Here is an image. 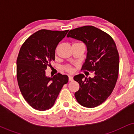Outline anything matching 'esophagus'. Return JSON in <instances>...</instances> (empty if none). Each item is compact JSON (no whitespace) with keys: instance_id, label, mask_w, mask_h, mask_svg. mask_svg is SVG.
<instances>
[{"instance_id":"1","label":"esophagus","mask_w":134,"mask_h":134,"mask_svg":"<svg viewBox=\"0 0 134 134\" xmlns=\"http://www.w3.org/2000/svg\"><path fill=\"white\" fill-rule=\"evenodd\" d=\"M69 81H73V77H72V76H69Z\"/></svg>"}]
</instances>
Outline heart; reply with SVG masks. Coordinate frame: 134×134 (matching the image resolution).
<instances>
[{
    "label": "heart",
    "instance_id": "heart-1",
    "mask_svg": "<svg viewBox=\"0 0 134 134\" xmlns=\"http://www.w3.org/2000/svg\"><path fill=\"white\" fill-rule=\"evenodd\" d=\"M63 69L65 70V72H68V73H72L74 72V67L71 65H67L63 67Z\"/></svg>",
    "mask_w": 134,
    "mask_h": 134
}]
</instances>
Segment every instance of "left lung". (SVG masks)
I'll return each mask as SVG.
<instances>
[{
  "instance_id": "8db88e82",
  "label": "left lung",
  "mask_w": 134,
  "mask_h": 134,
  "mask_svg": "<svg viewBox=\"0 0 134 134\" xmlns=\"http://www.w3.org/2000/svg\"><path fill=\"white\" fill-rule=\"evenodd\" d=\"M67 37L83 41L87 46V58L81 70L93 72V78L74 76L79 84L75 97L80 104L94 108L104 102L115 86L119 72V55L110 35L93 26L70 30Z\"/></svg>"
}]
</instances>
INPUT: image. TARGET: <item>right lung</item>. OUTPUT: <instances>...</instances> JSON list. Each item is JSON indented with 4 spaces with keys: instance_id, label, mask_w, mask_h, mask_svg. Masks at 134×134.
<instances>
[{
    "instance_id": "add662e5",
    "label": "right lung",
    "mask_w": 134,
    "mask_h": 134,
    "mask_svg": "<svg viewBox=\"0 0 134 134\" xmlns=\"http://www.w3.org/2000/svg\"><path fill=\"white\" fill-rule=\"evenodd\" d=\"M68 31L39 30L20 48L17 58L18 86L23 98L35 110L44 111L53 107L63 86L68 82L66 75L58 73L48 77L44 71L55 60L57 46Z\"/></svg>"
}]
</instances>
